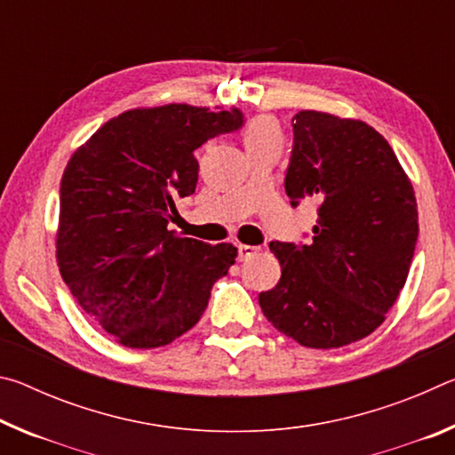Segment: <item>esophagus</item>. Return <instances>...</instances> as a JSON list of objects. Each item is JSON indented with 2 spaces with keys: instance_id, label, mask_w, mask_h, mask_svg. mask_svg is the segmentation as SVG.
I'll return each instance as SVG.
<instances>
[{
  "instance_id": "1",
  "label": "esophagus",
  "mask_w": 455,
  "mask_h": 455,
  "mask_svg": "<svg viewBox=\"0 0 455 455\" xmlns=\"http://www.w3.org/2000/svg\"><path fill=\"white\" fill-rule=\"evenodd\" d=\"M236 249H238V259H241V260H246V259L255 257L257 252L260 251L259 246H251V244H238Z\"/></svg>"
}]
</instances>
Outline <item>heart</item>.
Masks as SVG:
<instances>
[{
	"instance_id": "heart-1",
	"label": "heart",
	"mask_w": 455,
	"mask_h": 455,
	"mask_svg": "<svg viewBox=\"0 0 455 455\" xmlns=\"http://www.w3.org/2000/svg\"><path fill=\"white\" fill-rule=\"evenodd\" d=\"M267 140H283V134L279 126H276V122H273L271 118H255L252 122H249V126L244 128L246 148Z\"/></svg>"
}]
</instances>
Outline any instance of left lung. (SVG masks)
Segmentation results:
<instances>
[{"instance_id": "obj_1", "label": "left lung", "mask_w": 455, "mask_h": 455, "mask_svg": "<svg viewBox=\"0 0 455 455\" xmlns=\"http://www.w3.org/2000/svg\"><path fill=\"white\" fill-rule=\"evenodd\" d=\"M292 134L284 190L292 206L317 200L319 219L309 244H268L281 279L259 305L303 347L337 349L373 333L397 301L418 243V203L389 142L365 122L303 110Z\"/></svg>"}]
</instances>
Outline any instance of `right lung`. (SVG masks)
<instances>
[{"label":"right lung","mask_w":455,"mask_h":455,"mask_svg":"<svg viewBox=\"0 0 455 455\" xmlns=\"http://www.w3.org/2000/svg\"><path fill=\"white\" fill-rule=\"evenodd\" d=\"M243 122L238 108H136L72 154L60 187L58 267L82 309L124 347H163L187 333L235 265L233 244L179 236L168 222L176 198L196 188L195 150Z\"/></svg>","instance_id":"right-lung-1"}]
</instances>
